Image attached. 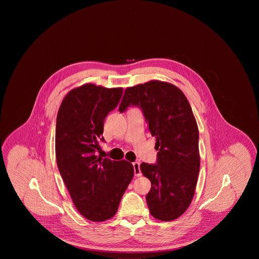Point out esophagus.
<instances>
[{"label": "esophagus", "instance_id": "obj_1", "mask_svg": "<svg viewBox=\"0 0 259 259\" xmlns=\"http://www.w3.org/2000/svg\"><path fill=\"white\" fill-rule=\"evenodd\" d=\"M133 168H134V175L136 177L141 176V171H140V163L139 162H134L133 163Z\"/></svg>", "mask_w": 259, "mask_h": 259}]
</instances>
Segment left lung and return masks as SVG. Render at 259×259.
I'll return each mask as SVG.
<instances>
[{
  "label": "left lung",
  "instance_id": "1",
  "mask_svg": "<svg viewBox=\"0 0 259 259\" xmlns=\"http://www.w3.org/2000/svg\"><path fill=\"white\" fill-rule=\"evenodd\" d=\"M131 105L141 108L159 151L156 164L140 165L152 183L147 206L155 218L174 220L189 208L200 170L199 130L192 107L179 88L161 81L127 88L120 113Z\"/></svg>",
  "mask_w": 259,
  "mask_h": 259
}]
</instances>
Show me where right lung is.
I'll list each match as a JSON object with an SVG mask.
<instances>
[{"label":"right lung","instance_id":"right-lung-1","mask_svg":"<svg viewBox=\"0 0 259 259\" xmlns=\"http://www.w3.org/2000/svg\"><path fill=\"white\" fill-rule=\"evenodd\" d=\"M123 88L85 84L63 98L56 119V162L77 210L91 221H104L118 211L134 169L125 160L97 156L104 141L103 123L117 107Z\"/></svg>","mask_w":259,"mask_h":259}]
</instances>
